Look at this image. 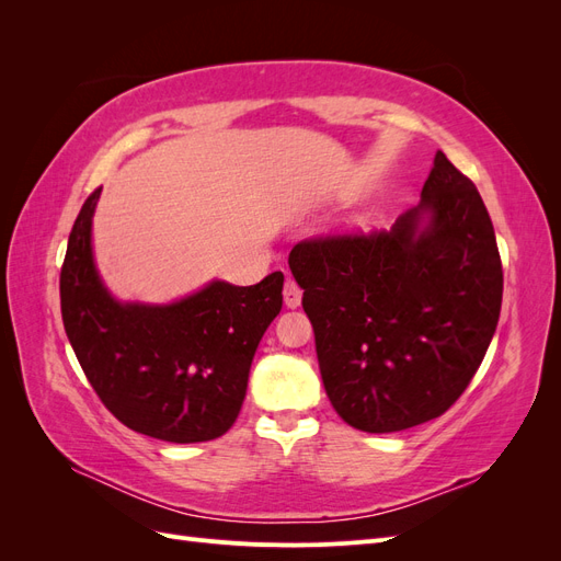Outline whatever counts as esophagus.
Wrapping results in <instances>:
<instances>
[{"mask_svg":"<svg viewBox=\"0 0 561 561\" xmlns=\"http://www.w3.org/2000/svg\"><path fill=\"white\" fill-rule=\"evenodd\" d=\"M283 299H285V307L287 309H297L301 304V290L295 280H287L283 287Z\"/></svg>","mask_w":561,"mask_h":561,"instance_id":"obj_1","label":"esophagus"}]
</instances>
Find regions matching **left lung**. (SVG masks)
<instances>
[{"instance_id": "left-lung-1", "label": "left lung", "mask_w": 561, "mask_h": 561, "mask_svg": "<svg viewBox=\"0 0 561 561\" xmlns=\"http://www.w3.org/2000/svg\"><path fill=\"white\" fill-rule=\"evenodd\" d=\"M325 393L348 426L396 433L445 414L499 325L503 268L484 201L437 151L390 231L290 252Z\"/></svg>"}]
</instances>
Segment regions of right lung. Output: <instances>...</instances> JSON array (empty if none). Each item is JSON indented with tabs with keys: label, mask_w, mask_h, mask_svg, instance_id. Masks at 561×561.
Here are the masks:
<instances>
[{
	"label": "right lung",
	"mask_w": 561,
	"mask_h": 561,
	"mask_svg": "<svg viewBox=\"0 0 561 561\" xmlns=\"http://www.w3.org/2000/svg\"><path fill=\"white\" fill-rule=\"evenodd\" d=\"M95 190L72 227L60 311L83 375L135 433L190 445L225 435L241 412L266 328L283 307V274L257 285L210 280L171 304L118 301L93 257Z\"/></svg>",
	"instance_id": "1"
}]
</instances>
